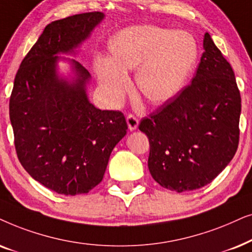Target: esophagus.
Here are the masks:
<instances>
[{"mask_svg": "<svg viewBox=\"0 0 252 252\" xmlns=\"http://www.w3.org/2000/svg\"><path fill=\"white\" fill-rule=\"evenodd\" d=\"M126 123H128L130 131H133V130H136L137 128H138L139 121L135 115H132V114H129V115L126 116Z\"/></svg>", "mask_w": 252, "mask_h": 252, "instance_id": "1", "label": "esophagus"}]
</instances>
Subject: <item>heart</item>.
<instances>
[{"mask_svg":"<svg viewBox=\"0 0 252 252\" xmlns=\"http://www.w3.org/2000/svg\"><path fill=\"white\" fill-rule=\"evenodd\" d=\"M112 58L98 56L95 71L107 100L117 103L128 90L129 70H137L139 91L151 102L172 99L196 65L198 47L190 33L154 25L121 30L109 41Z\"/></svg>","mask_w":252,"mask_h":252,"instance_id":"obj_1","label":"heart"}]
</instances>
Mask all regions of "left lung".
Segmentation results:
<instances>
[{
	"label": "left lung",
	"mask_w": 252,
	"mask_h": 252,
	"mask_svg": "<svg viewBox=\"0 0 252 252\" xmlns=\"http://www.w3.org/2000/svg\"><path fill=\"white\" fill-rule=\"evenodd\" d=\"M203 46L190 85L139 124L150 142L151 175L176 192L212 182L239 146L241 95L235 75L209 33Z\"/></svg>",
	"instance_id": "left-lung-1"
}]
</instances>
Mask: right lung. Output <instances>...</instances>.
Instances as JSON below:
<instances>
[{
	"mask_svg": "<svg viewBox=\"0 0 252 252\" xmlns=\"http://www.w3.org/2000/svg\"><path fill=\"white\" fill-rule=\"evenodd\" d=\"M85 12L52 22L21 63L10 96L9 114L17 157L35 181L65 196L87 193L101 182L110 153L128 126L119 110L89 101L91 75L69 60L72 82L59 77L60 53H72L102 21Z\"/></svg>",
	"mask_w": 252,
	"mask_h": 252,
	"instance_id": "right-lung-1",
	"label": "right lung"
}]
</instances>
